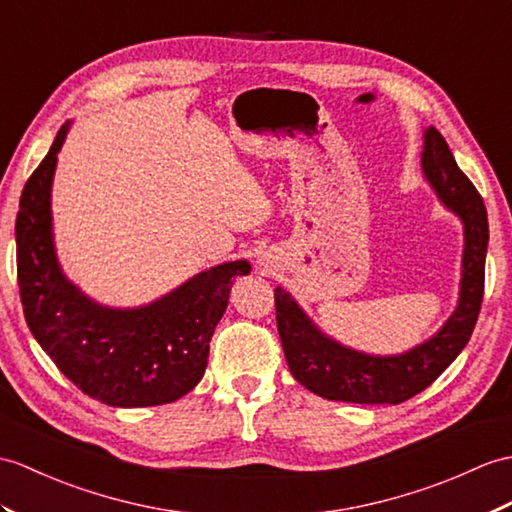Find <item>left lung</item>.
Listing matches in <instances>:
<instances>
[{
	"mask_svg": "<svg viewBox=\"0 0 512 512\" xmlns=\"http://www.w3.org/2000/svg\"><path fill=\"white\" fill-rule=\"evenodd\" d=\"M423 172L443 205L465 224V255L456 312L434 338L392 358H375L329 340L292 296L277 288V329L285 360L296 382L329 401L403 403L430 386L465 349L484 296V261L489 246V220L478 189L458 168L445 137L434 126L425 130Z\"/></svg>",
	"mask_w": 512,
	"mask_h": 512,
	"instance_id": "1",
	"label": "left lung"
}]
</instances>
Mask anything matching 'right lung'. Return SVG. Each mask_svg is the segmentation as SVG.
<instances>
[{"mask_svg":"<svg viewBox=\"0 0 512 512\" xmlns=\"http://www.w3.org/2000/svg\"><path fill=\"white\" fill-rule=\"evenodd\" d=\"M67 128L58 130L19 200L15 237L23 316L58 371L91 399L115 408L172 403L202 379L233 277L248 275L251 264L242 259L200 272L139 310H109L89 301L63 277L52 242L50 189Z\"/></svg>","mask_w":512,"mask_h":512,"instance_id":"1","label":"right lung"}]
</instances>
